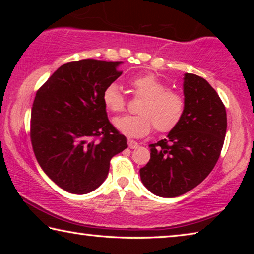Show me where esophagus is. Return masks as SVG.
<instances>
[{
    "label": "esophagus",
    "mask_w": 254,
    "mask_h": 254,
    "mask_svg": "<svg viewBox=\"0 0 254 254\" xmlns=\"http://www.w3.org/2000/svg\"><path fill=\"white\" fill-rule=\"evenodd\" d=\"M127 145H128V148H131V149H136L137 147H139V143H137L134 140H127Z\"/></svg>",
    "instance_id": "esophagus-1"
}]
</instances>
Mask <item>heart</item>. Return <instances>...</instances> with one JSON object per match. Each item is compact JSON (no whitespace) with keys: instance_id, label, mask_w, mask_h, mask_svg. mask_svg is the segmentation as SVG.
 <instances>
[{"instance_id":"1","label":"heart","mask_w":254,"mask_h":254,"mask_svg":"<svg viewBox=\"0 0 254 254\" xmlns=\"http://www.w3.org/2000/svg\"><path fill=\"white\" fill-rule=\"evenodd\" d=\"M130 85L135 95L143 97L137 107L139 115L114 119V127L128 137H142L152 130L166 133L178 126L185 113V98L154 74L133 77ZM105 107L113 113L126 109V98L118 83H111L103 92Z\"/></svg>"}]
</instances>
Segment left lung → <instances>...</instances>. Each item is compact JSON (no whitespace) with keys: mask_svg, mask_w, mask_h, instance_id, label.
Listing matches in <instances>:
<instances>
[{"mask_svg":"<svg viewBox=\"0 0 254 254\" xmlns=\"http://www.w3.org/2000/svg\"><path fill=\"white\" fill-rule=\"evenodd\" d=\"M185 113L166 139L149 145L150 160L140 169L152 194L173 198L191 190L216 165L226 133V111L216 91L201 77L184 75Z\"/></svg>","mask_w":254,"mask_h":254,"instance_id":"8db88e82","label":"left lung"}]
</instances>
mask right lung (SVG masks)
Masks as SVG:
<instances>
[{
	"label": "right lung",
	"mask_w": 254,
	"mask_h": 254,
	"mask_svg": "<svg viewBox=\"0 0 254 254\" xmlns=\"http://www.w3.org/2000/svg\"><path fill=\"white\" fill-rule=\"evenodd\" d=\"M122 62L83 59L60 66L41 86L31 111V143L45 174L70 194L104 183L110 161L127 148L110 123L103 92Z\"/></svg>",
	"instance_id": "obj_1"
}]
</instances>
